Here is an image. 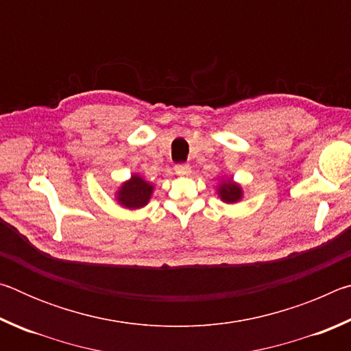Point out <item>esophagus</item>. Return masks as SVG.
Segmentation results:
<instances>
[{
	"label": "esophagus",
	"mask_w": 351,
	"mask_h": 351,
	"mask_svg": "<svg viewBox=\"0 0 351 351\" xmlns=\"http://www.w3.org/2000/svg\"><path fill=\"white\" fill-rule=\"evenodd\" d=\"M190 165L189 164H176L175 165V171L178 175H189L190 173Z\"/></svg>",
	"instance_id": "1"
}]
</instances>
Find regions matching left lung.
<instances>
[{"label":"left lung","instance_id":"obj_1","mask_svg":"<svg viewBox=\"0 0 351 351\" xmlns=\"http://www.w3.org/2000/svg\"><path fill=\"white\" fill-rule=\"evenodd\" d=\"M218 195L224 203L232 204L241 199L243 192L239 184H235L232 180H229V181H223L221 186L218 187Z\"/></svg>","mask_w":351,"mask_h":351}]
</instances>
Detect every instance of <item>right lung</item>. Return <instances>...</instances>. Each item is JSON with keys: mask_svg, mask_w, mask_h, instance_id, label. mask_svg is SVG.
I'll return each instance as SVG.
<instances>
[{"mask_svg": "<svg viewBox=\"0 0 351 351\" xmlns=\"http://www.w3.org/2000/svg\"><path fill=\"white\" fill-rule=\"evenodd\" d=\"M153 193V186L142 180L139 175H133L132 180L123 182L117 192V201L128 209L144 207Z\"/></svg>", "mask_w": 351, "mask_h": 351, "instance_id": "obj_1", "label": "right lung"}]
</instances>
